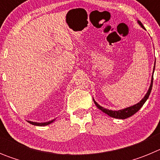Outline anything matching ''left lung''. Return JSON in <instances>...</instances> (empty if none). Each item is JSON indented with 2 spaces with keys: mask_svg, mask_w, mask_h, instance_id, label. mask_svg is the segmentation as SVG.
<instances>
[{
  "mask_svg": "<svg viewBox=\"0 0 160 160\" xmlns=\"http://www.w3.org/2000/svg\"><path fill=\"white\" fill-rule=\"evenodd\" d=\"M138 25H140L141 27L142 28V29H145V28H144V26L142 25V24L141 23V22L138 21ZM154 70H155V66H154ZM152 84H153V75H152V81H151V85H150V87H149V89H148V91L147 92V94H145V96L143 97V98H142V99L139 102H138L137 104H135V105L131 106V107H127V108L122 109V110H119V111H111V110L106 109V108H104V107H101L100 105H98V103L94 101V98H93V100H94V103H95L96 107L99 109V110H101L102 112H104L105 114H108L109 116H111V117H112V118H114L125 119V118H129V117L132 116L133 114H135V113H136L137 111H138V110H139V109L142 107V105H143L144 103H145V102L148 100V97H149L150 94H151V91H152Z\"/></svg>",
  "mask_w": 160,
  "mask_h": 160,
  "instance_id": "obj_1",
  "label": "left lung"
}]
</instances>
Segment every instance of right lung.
<instances>
[{"mask_svg": "<svg viewBox=\"0 0 160 160\" xmlns=\"http://www.w3.org/2000/svg\"><path fill=\"white\" fill-rule=\"evenodd\" d=\"M54 121V119L51 120V121H49V122H31V121H29V122L32 125H34V126H40V127H42V126H46V125H49V124L52 123V122Z\"/></svg>", "mask_w": 160, "mask_h": 160, "instance_id": "add662e5", "label": "right lung"}]
</instances>
